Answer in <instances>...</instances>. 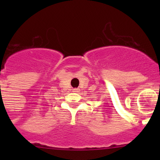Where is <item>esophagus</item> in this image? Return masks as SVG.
<instances>
[{"label": "esophagus", "instance_id": "34e87169", "mask_svg": "<svg viewBox=\"0 0 160 160\" xmlns=\"http://www.w3.org/2000/svg\"><path fill=\"white\" fill-rule=\"evenodd\" d=\"M79 90H79L78 88H75V89L72 90V91H73V92H78Z\"/></svg>", "mask_w": 160, "mask_h": 160}]
</instances>
